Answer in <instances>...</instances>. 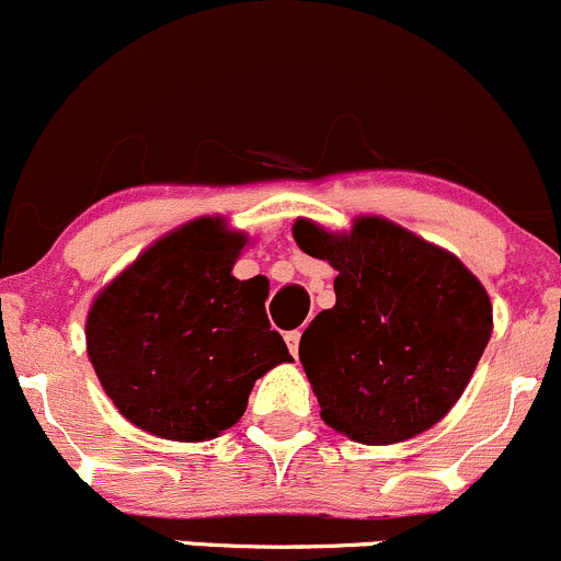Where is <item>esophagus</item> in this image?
Returning <instances> with one entry per match:
<instances>
[{"label":"esophagus","instance_id":"34e87169","mask_svg":"<svg viewBox=\"0 0 561 561\" xmlns=\"http://www.w3.org/2000/svg\"><path fill=\"white\" fill-rule=\"evenodd\" d=\"M287 346H290V355L296 357L298 355V346H300V330H293V333L285 335Z\"/></svg>","mask_w":561,"mask_h":561}]
</instances>
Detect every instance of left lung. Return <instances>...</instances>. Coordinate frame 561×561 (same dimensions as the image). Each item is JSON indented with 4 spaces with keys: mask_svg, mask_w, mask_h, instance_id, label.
Masks as SVG:
<instances>
[{
    "mask_svg": "<svg viewBox=\"0 0 561 561\" xmlns=\"http://www.w3.org/2000/svg\"><path fill=\"white\" fill-rule=\"evenodd\" d=\"M296 244L339 271L335 306L300 335V363L328 427L387 446L438 424L492 335V300L444 247L376 215L333 233L298 217Z\"/></svg>",
    "mask_w": 561,
    "mask_h": 561,
    "instance_id": "8db88e82",
    "label": "left lung"
}]
</instances>
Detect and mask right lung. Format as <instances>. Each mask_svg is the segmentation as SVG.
<instances>
[{"instance_id":"add662e5","label":"right lung","mask_w":561,"mask_h":561,"mask_svg":"<svg viewBox=\"0 0 561 561\" xmlns=\"http://www.w3.org/2000/svg\"><path fill=\"white\" fill-rule=\"evenodd\" d=\"M244 244L222 217H196L93 298L88 357L115 409L145 433L217 438L241 420L255 381L293 359L265 317V276H233Z\"/></svg>"}]
</instances>
